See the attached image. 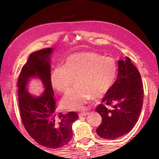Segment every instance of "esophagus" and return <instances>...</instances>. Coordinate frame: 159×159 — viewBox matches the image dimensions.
I'll list each match as a JSON object with an SVG mask.
<instances>
[{
    "instance_id": "obj_1",
    "label": "esophagus",
    "mask_w": 159,
    "mask_h": 159,
    "mask_svg": "<svg viewBox=\"0 0 159 159\" xmlns=\"http://www.w3.org/2000/svg\"><path fill=\"white\" fill-rule=\"evenodd\" d=\"M87 115H88V112H84V113H81V114H79V117L80 118H81L82 116H85Z\"/></svg>"
}]
</instances>
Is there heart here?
<instances>
[{"mask_svg": "<svg viewBox=\"0 0 159 159\" xmlns=\"http://www.w3.org/2000/svg\"><path fill=\"white\" fill-rule=\"evenodd\" d=\"M116 74V64L111 58L95 53H76L67 57L62 67L51 71L50 83L53 90L66 93L75 80L77 88L63 98L61 107L79 111L93 98H101L107 94L114 85Z\"/></svg>", "mask_w": 159, "mask_h": 159, "instance_id": "heart-1", "label": "heart"}]
</instances>
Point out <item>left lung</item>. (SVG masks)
I'll return each instance as SVG.
<instances>
[{"mask_svg": "<svg viewBox=\"0 0 159 159\" xmlns=\"http://www.w3.org/2000/svg\"><path fill=\"white\" fill-rule=\"evenodd\" d=\"M118 66L116 81L102 100L105 104H100L95 109L102 117L96 132L106 140H115L128 133L138 121L143 103L140 72L128 57L119 60Z\"/></svg>", "mask_w": 159, "mask_h": 159, "instance_id": "1", "label": "left lung"}]
</instances>
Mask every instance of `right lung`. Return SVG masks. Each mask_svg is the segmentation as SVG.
Here are the masks:
<instances>
[{
    "mask_svg": "<svg viewBox=\"0 0 159 159\" xmlns=\"http://www.w3.org/2000/svg\"><path fill=\"white\" fill-rule=\"evenodd\" d=\"M53 51L48 48L30 54L21 69L17 87L20 115L26 130L38 144L55 149L66 145L72 138V125L78 116L73 111L65 115L56 111L50 83ZM32 79H38L42 84L43 92L40 94L32 95L28 90Z\"/></svg>",
    "mask_w": 159,
    "mask_h": 159,
    "instance_id": "right-lung-1",
    "label": "right lung"
}]
</instances>
